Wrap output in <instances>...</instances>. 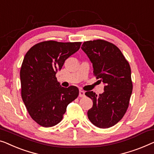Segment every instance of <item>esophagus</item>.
<instances>
[{"instance_id":"esophagus-1","label":"esophagus","mask_w":154,"mask_h":154,"mask_svg":"<svg viewBox=\"0 0 154 154\" xmlns=\"http://www.w3.org/2000/svg\"><path fill=\"white\" fill-rule=\"evenodd\" d=\"M79 97H85V92H84V91H82V90L79 91Z\"/></svg>"}]
</instances>
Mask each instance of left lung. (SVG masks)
I'll return each instance as SVG.
<instances>
[{"label": "left lung", "instance_id": "left-lung-1", "mask_svg": "<svg viewBox=\"0 0 154 154\" xmlns=\"http://www.w3.org/2000/svg\"><path fill=\"white\" fill-rule=\"evenodd\" d=\"M81 48L92 62L94 75L105 83L104 92L99 96L92 91L85 92L93 101L88 119L99 128H110L128 108L133 90L130 64L119 48L106 40L85 42Z\"/></svg>", "mask_w": 154, "mask_h": 154}]
</instances>
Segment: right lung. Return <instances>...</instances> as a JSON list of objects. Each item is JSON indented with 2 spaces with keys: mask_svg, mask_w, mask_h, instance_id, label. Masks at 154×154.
<instances>
[{
  "mask_svg": "<svg viewBox=\"0 0 154 154\" xmlns=\"http://www.w3.org/2000/svg\"><path fill=\"white\" fill-rule=\"evenodd\" d=\"M81 45V42L49 40L35 44L26 53L20 70L21 97L39 125L51 127L60 122L66 107L79 96L78 88L61 87L55 74Z\"/></svg>",
  "mask_w": 154,
  "mask_h": 154,
  "instance_id": "obj_1",
  "label": "right lung"
}]
</instances>
